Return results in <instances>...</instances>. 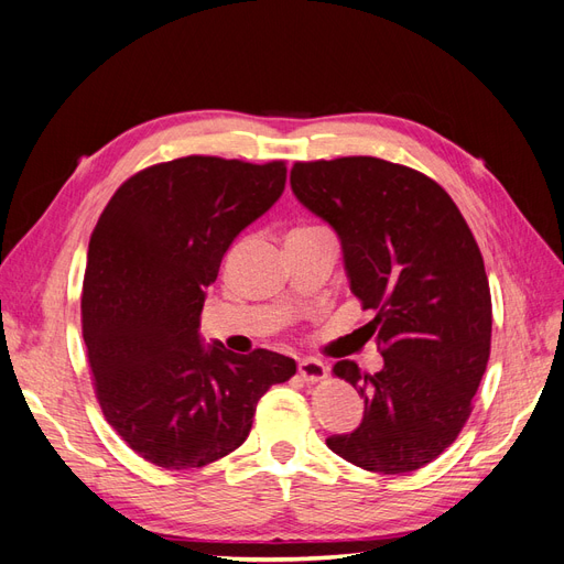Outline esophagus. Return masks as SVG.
I'll return each mask as SVG.
<instances>
[{
  "label": "esophagus",
  "instance_id": "34e87169",
  "mask_svg": "<svg viewBox=\"0 0 564 564\" xmlns=\"http://www.w3.org/2000/svg\"><path fill=\"white\" fill-rule=\"evenodd\" d=\"M299 373H301V379H303V381L317 383V381H324V379H327L329 367L324 365V362H319V360H315V357H305V360H301V362H299Z\"/></svg>",
  "mask_w": 564,
  "mask_h": 564
}]
</instances>
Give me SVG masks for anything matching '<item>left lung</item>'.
<instances>
[{
	"instance_id": "8db88e82",
	"label": "left lung",
	"mask_w": 564,
	"mask_h": 564,
	"mask_svg": "<svg viewBox=\"0 0 564 564\" xmlns=\"http://www.w3.org/2000/svg\"><path fill=\"white\" fill-rule=\"evenodd\" d=\"M292 191L336 230L350 292L373 311L383 369L334 365L365 400L352 433L327 447L371 473L431 464L464 429L491 346L480 247L454 199L414 169L379 158L296 162Z\"/></svg>"
}]
</instances>
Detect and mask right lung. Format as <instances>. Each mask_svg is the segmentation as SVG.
Segmentation results:
<instances>
[{
	"mask_svg": "<svg viewBox=\"0 0 564 564\" xmlns=\"http://www.w3.org/2000/svg\"><path fill=\"white\" fill-rule=\"evenodd\" d=\"M284 181V162L191 155L124 181L98 218L82 334L104 416L150 464L187 470L235 452L265 390L296 373L292 357L199 336L224 253Z\"/></svg>",
	"mask_w": 564,
	"mask_h": 564,
	"instance_id": "obj_1",
	"label": "right lung"
}]
</instances>
